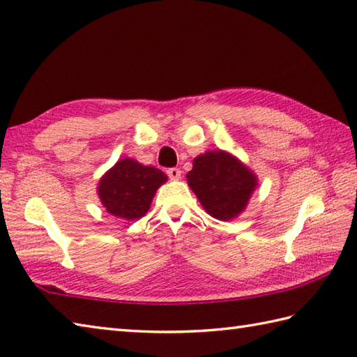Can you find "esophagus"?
<instances>
[{"mask_svg": "<svg viewBox=\"0 0 357 357\" xmlns=\"http://www.w3.org/2000/svg\"><path fill=\"white\" fill-rule=\"evenodd\" d=\"M167 174L172 181H178L181 178V170L179 169H169L167 170Z\"/></svg>", "mask_w": 357, "mask_h": 357, "instance_id": "34e87169", "label": "esophagus"}]
</instances>
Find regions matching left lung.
Returning a JSON list of instances; mask_svg holds the SVG:
<instances>
[{"instance_id":"1","label":"left lung","mask_w":357,"mask_h":357,"mask_svg":"<svg viewBox=\"0 0 357 357\" xmlns=\"http://www.w3.org/2000/svg\"><path fill=\"white\" fill-rule=\"evenodd\" d=\"M187 184L210 216L230 221L247 208L257 176L229 151L208 150L193 159Z\"/></svg>"}]
</instances>
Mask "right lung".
<instances>
[{
  "label": "right lung",
  "mask_w": 357,
  "mask_h": 357,
  "mask_svg": "<svg viewBox=\"0 0 357 357\" xmlns=\"http://www.w3.org/2000/svg\"><path fill=\"white\" fill-rule=\"evenodd\" d=\"M165 183L162 170L123 158L102 174L96 193L107 213L135 221L147 213L156 190Z\"/></svg>",
  "instance_id": "right-lung-1"
}]
</instances>
